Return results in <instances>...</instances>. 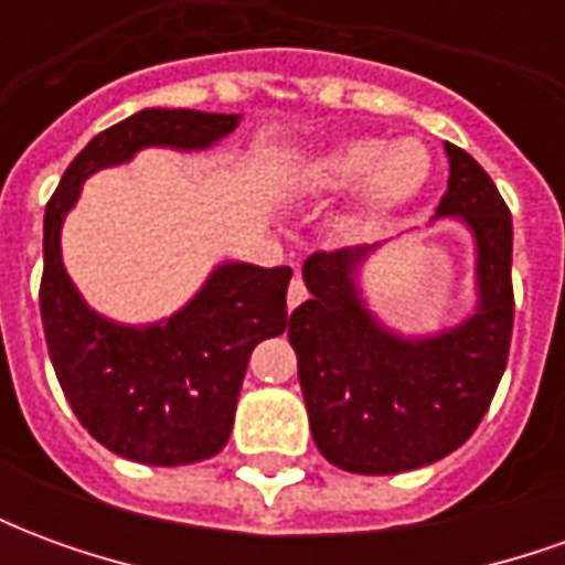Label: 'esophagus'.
Returning a JSON list of instances; mask_svg holds the SVG:
<instances>
[{"mask_svg":"<svg viewBox=\"0 0 565 565\" xmlns=\"http://www.w3.org/2000/svg\"><path fill=\"white\" fill-rule=\"evenodd\" d=\"M302 299H306V284H302V278H294L287 287V306L296 308Z\"/></svg>","mask_w":565,"mask_h":565,"instance_id":"esophagus-1","label":"esophagus"}]
</instances>
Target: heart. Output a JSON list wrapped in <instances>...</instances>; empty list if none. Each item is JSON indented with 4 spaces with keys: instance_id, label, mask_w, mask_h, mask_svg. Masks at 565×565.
<instances>
[{
    "instance_id": "obj_1",
    "label": "heart",
    "mask_w": 565,
    "mask_h": 565,
    "mask_svg": "<svg viewBox=\"0 0 565 565\" xmlns=\"http://www.w3.org/2000/svg\"><path fill=\"white\" fill-rule=\"evenodd\" d=\"M429 153L415 139L396 145L351 139L308 162L306 186L315 193H339L363 184V205L379 214L415 199L429 181Z\"/></svg>"
}]
</instances>
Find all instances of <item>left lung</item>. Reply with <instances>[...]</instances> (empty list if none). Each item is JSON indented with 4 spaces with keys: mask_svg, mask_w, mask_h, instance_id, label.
<instances>
[{
    "mask_svg": "<svg viewBox=\"0 0 565 565\" xmlns=\"http://www.w3.org/2000/svg\"><path fill=\"white\" fill-rule=\"evenodd\" d=\"M445 150L450 178L436 217H460L475 238L472 318L403 339L369 315L356 290V266L372 247L318 250L302 266L311 299L290 315L287 339L315 445L344 472L396 475L448 457L478 429L509 363L511 211L466 150L450 141Z\"/></svg>",
    "mask_w": 565,
    "mask_h": 565,
    "instance_id": "8db88e82",
    "label": "left lung"
}]
</instances>
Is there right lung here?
I'll return each instance as SVG.
<instances>
[{
	"mask_svg": "<svg viewBox=\"0 0 565 565\" xmlns=\"http://www.w3.org/2000/svg\"><path fill=\"white\" fill-rule=\"evenodd\" d=\"M238 120L242 115L145 108L81 150L44 209L39 302L56 381L99 445L145 466H186L223 450L250 351L290 323L294 269L223 263L178 315L124 327L81 299L60 257V230L93 172L132 160L141 148H211Z\"/></svg>",
	"mask_w": 565,
	"mask_h": 565,
	"instance_id": "right-lung-1",
	"label": "right lung"
}]
</instances>
